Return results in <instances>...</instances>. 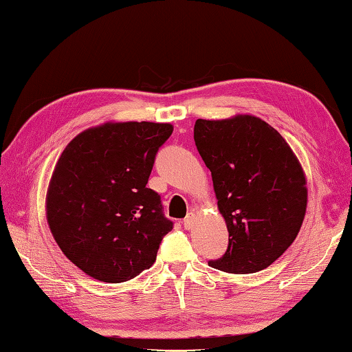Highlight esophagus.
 Wrapping results in <instances>:
<instances>
[{
    "mask_svg": "<svg viewBox=\"0 0 352 352\" xmlns=\"http://www.w3.org/2000/svg\"><path fill=\"white\" fill-rule=\"evenodd\" d=\"M192 225H194V214H188L186 219L183 220V226H184V229H190L192 228Z\"/></svg>",
    "mask_w": 352,
    "mask_h": 352,
    "instance_id": "1",
    "label": "esophagus"
}]
</instances>
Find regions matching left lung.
<instances>
[{
  "mask_svg": "<svg viewBox=\"0 0 352 352\" xmlns=\"http://www.w3.org/2000/svg\"><path fill=\"white\" fill-rule=\"evenodd\" d=\"M194 140L231 237L223 257L209 265L229 274L265 270L292 245L305 219L308 189L297 157L252 115L198 118Z\"/></svg>",
  "mask_w": 352,
  "mask_h": 352,
  "instance_id": "left-lung-1",
  "label": "left lung"
}]
</instances>
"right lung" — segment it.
<instances>
[{
  "instance_id": "1",
  "label": "right lung",
  "mask_w": 352,
  "mask_h": 352,
  "mask_svg": "<svg viewBox=\"0 0 352 352\" xmlns=\"http://www.w3.org/2000/svg\"><path fill=\"white\" fill-rule=\"evenodd\" d=\"M172 131L169 123H106L63 151L47 190V223L61 251L87 276L121 283L154 265L174 223L146 184Z\"/></svg>"
}]
</instances>
